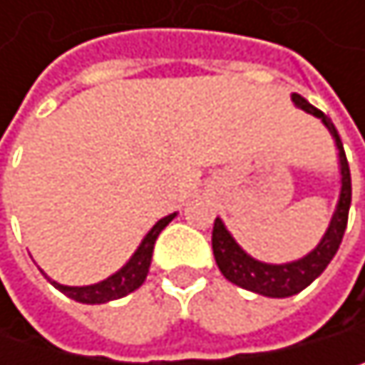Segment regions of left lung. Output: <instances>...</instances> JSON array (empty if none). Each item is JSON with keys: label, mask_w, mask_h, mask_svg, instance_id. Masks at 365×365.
Wrapping results in <instances>:
<instances>
[{"label": "left lung", "mask_w": 365, "mask_h": 365, "mask_svg": "<svg viewBox=\"0 0 365 365\" xmlns=\"http://www.w3.org/2000/svg\"><path fill=\"white\" fill-rule=\"evenodd\" d=\"M291 101L296 103V107L304 109L307 113H311V115H315L324 122L327 129L331 131V135L335 138L337 148H339L341 192H339V201H337L335 215L331 219L327 234L322 236L319 245L311 254H307L304 258L293 260V262H284V264H269V262H260V260L252 258L250 254H245L241 250V245L232 238V234L225 230L221 219H215V227H212V252H215V258H217L221 274L230 282L243 287L247 291L260 293V296H267V298H289V296H293V293H300L329 267V262L337 254L339 243L344 238L346 223H348V210H350V195H353L348 160H346V153H344V146H341V140H339L335 124L331 122L329 115H324L311 103H307L300 93H293Z\"/></svg>", "instance_id": "8db88e82"}]
</instances>
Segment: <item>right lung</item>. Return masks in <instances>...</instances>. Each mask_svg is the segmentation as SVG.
<instances>
[{
    "label": "right lung",
    "instance_id": "right-lung-1",
    "mask_svg": "<svg viewBox=\"0 0 365 365\" xmlns=\"http://www.w3.org/2000/svg\"><path fill=\"white\" fill-rule=\"evenodd\" d=\"M175 217L177 215H168V217L160 219L155 225H153L150 232L144 236V241L140 243V247L135 250V254L131 256V260L124 264L120 272L109 276L107 280L89 284V287H65V284H58L54 280H50V282L58 291H63L67 298L83 302V304H103V302H109V300L124 298L127 293L142 287V282L146 280V274H148V267H150V258H153V247H155L158 236Z\"/></svg>",
    "mask_w": 365,
    "mask_h": 365
}]
</instances>
